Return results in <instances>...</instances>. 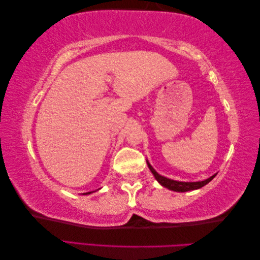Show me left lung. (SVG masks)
<instances>
[{"mask_svg":"<svg viewBox=\"0 0 260 260\" xmlns=\"http://www.w3.org/2000/svg\"><path fill=\"white\" fill-rule=\"evenodd\" d=\"M148 167H149V169L151 171V173L153 174V176H155V178L164 187H167L169 189H172V190H174V192H188V190L201 188V187H203L204 185L208 184L209 182H211L212 179L215 177V175H213V176H211L210 178L205 179V181H202V182H193V183L177 182V181H173V179H169V178H166V177H164V176H160V175L158 174L155 171V169H153L149 165V164H148Z\"/></svg>","mask_w":260,"mask_h":260,"instance_id":"left-lung-1","label":"left lung"}]
</instances>
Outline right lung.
Here are the masks:
<instances>
[{
  "label": "right lung",
  "mask_w": 260,
  "mask_h": 260,
  "mask_svg": "<svg viewBox=\"0 0 260 260\" xmlns=\"http://www.w3.org/2000/svg\"><path fill=\"white\" fill-rule=\"evenodd\" d=\"M86 194H89V193H86Z\"/></svg>",
  "instance_id": "right-lung-1"
}]
</instances>
